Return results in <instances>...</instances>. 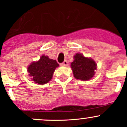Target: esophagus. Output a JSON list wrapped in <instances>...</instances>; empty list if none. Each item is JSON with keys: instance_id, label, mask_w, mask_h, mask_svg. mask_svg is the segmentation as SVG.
<instances>
[{"instance_id": "obj_1", "label": "esophagus", "mask_w": 127, "mask_h": 127, "mask_svg": "<svg viewBox=\"0 0 127 127\" xmlns=\"http://www.w3.org/2000/svg\"><path fill=\"white\" fill-rule=\"evenodd\" d=\"M67 65H68V63H67V61H66V60H65L64 62H63L62 63H61V66H67Z\"/></svg>"}]
</instances>
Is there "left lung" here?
<instances>
[{
	"mask_svg": "<svg viewBox=\"0 0 127 127\" xmlns=\"http://www.w3.org/2000/svg\"><path fill=\"white\" fill-rule=\"evenodd\" d=\"M71 66L74 77L80 80H88L95 74L97 64L91 58L85 57L81 53H76Z\"/></svg>",
	"mask_w": 127,
	"mask_h": 127,
	"instance_id": "obj_1",
	"label": "left lung"
}]
</instances>
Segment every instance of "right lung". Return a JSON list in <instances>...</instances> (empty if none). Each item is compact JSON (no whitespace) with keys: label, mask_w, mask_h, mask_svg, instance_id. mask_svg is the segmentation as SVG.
Listing matches in <instances>:
<instances>
[{"label":"right lung","mask_w":127,"mask_h":127,"mask_svg":"<svg viewBox=\"0 0 127 127\" xmlns=\"http://www.w3.org/2000/svg\"><path fill=\"white\" fill-rule=\"evenodd\" d=\"M59 64L56 60L42 55L38 61H34L28 67L29 75L35 83L43 85L50 81L55 70Z\"/></svg>","instance_id":"add662e5"}]
</instances>
